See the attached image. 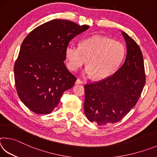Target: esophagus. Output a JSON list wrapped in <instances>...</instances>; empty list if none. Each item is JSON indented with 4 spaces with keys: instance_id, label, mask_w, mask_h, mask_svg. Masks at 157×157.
<instances>
[{
    "instance_id": "1",
    "label": "esophagus",
    "mask_w": 157,
    "mask_h": 157,
    "mask_svg": "<svg viewBox=\"0 0 157 157\" xmlns=\"http://www.w3.org/2000/svg\"><path fill=\"white\" fill-rule=\"evenodd\" d=\"M83 83V81L82 80H81L80 79H78L76 80V82H75V84H82Z\"/></svg>"
}]
</instances>
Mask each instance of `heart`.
Masks as SVG:
<instances>
[{
    "label": "heart",
    "mask_w": 157,
    "mask_h": 157,
    "mask_svg": "<svg viewBox=\"0 0 157 157\" xmlns=\"http://www.w3.org/2000/svg\"><path fill=\"white\" fill-rule=\"evenodd\" d=\"M124 55L125 48L121 42L100 35L84 39L79 47L68 45L66 48L68 68L76 71L86 60L84 72L96 79L112 75L121 64Z\"/></svg>",
    "instance_id": "b5f03b06"
}]
</instances>
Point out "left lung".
<instances>
[{
	"instance_id": "8db88e82",
	"label": "left lung",
	"mask_w": 157,
	"mask_h": 157,
	"mask_svg": "<svg viewBox=\"0 0 157 157\" xmlns=\"http://www.w3.org/2000/svg\"><path fill=\"white\" fill-rule=\"evenodd\" d=\"M127 44L123 65L113 75L84 86V113L91 123H116L134 107L145 84L144 62L136 41L122 32Z\"/></svg>"
}]
</instances>
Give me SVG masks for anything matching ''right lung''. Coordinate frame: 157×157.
I'll return each instance as SVG.
<instances>
[{
	"label": "right lung",
	"mask_w": 157,
	"mask_h": 157,
	"mask_svg": "<svg viewBox=\"0 0 157 157\" xmlns=\"http://www.w3.org/2000/svg\"><path fill=\"white\" fill-rule=\"evenodd\" d=\"M89 28L68 20H52L34 29L23 40L14 66L15 86L33 112H52L63 92L73 86L77 78L63 63L66 48Z\"/></svg>",
	"instance_id": "add662e5"
}]
</instances>
